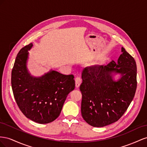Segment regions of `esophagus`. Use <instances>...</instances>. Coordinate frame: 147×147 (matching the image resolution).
<instances>
[{"instance_id":"34e87169","label":"esophagus","mask_w":147,"mask_h":147,"mask_svg":"<svg viewBox=\"0 0 147 147\" xmlns=\"http://www.w3.org/2000/svg\"><path fill=\"white\" fill-rule=\"evenodd\" d=\"M75 82H76V87H79L80 86L82 82V79L80 77H77L75 79Z\"/></svg>"}]
</instances>
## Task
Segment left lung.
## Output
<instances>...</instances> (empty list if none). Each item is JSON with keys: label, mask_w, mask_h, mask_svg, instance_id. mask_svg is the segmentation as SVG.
Listing matches in <instances>:
<instances>
[{"label": "left lung", "mask_w": 147, "mask_h": 147, "mask_svg": "<svg viewBox=\"0 0 147 147\" xmlns=\"http://www.w3.org/2000/svg\"><path fill=\"white\" fill-rule=\"evenodd\" d=\"M116 63L87 66L82 71L81 115L93 127L118 121L127 110L137 89V65L124 48ZM119 74L117 80L114 76Z\"/></svg>", "instance_id": "obj_1"}]
</instances>
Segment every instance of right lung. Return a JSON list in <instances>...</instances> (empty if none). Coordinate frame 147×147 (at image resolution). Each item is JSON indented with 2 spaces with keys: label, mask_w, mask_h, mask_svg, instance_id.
<instances>
[{
  "label": "right lung",
  "mask_w": 147,
  "mask_h": 147,
  "mask_svg": "<svg viewBox=\"0 0 147 147\" xmlns=\"http://www.w3.org/2000/svg\"><path fill=\"white\" fill-rule=\"evenodd\" d=\"M31 43L20 50L11 71V87L24 115L37 123L47 124L59 116L65 100L75 87L74 76L50 70L39 77L27 68Z\"/></svg>",
  "instance_id": "right-lung-1"
}]
</instances>
